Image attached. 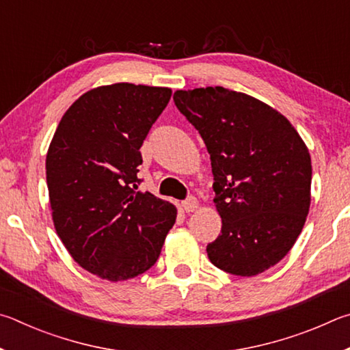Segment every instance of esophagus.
<instances>
[{"mask_svg":"<svg viewBox=\"0 0 350 350\" xmlns=\"http://www.w3.org/2000/svg\"><path fill=\"white\" fill-rule=\"evenodd\" d=\"M181 206H183V209H185L186 212H193L198 207V201H197V198H195V197H189L187 200L183 201Z\"/></svg>","mask_w":350,"mask_h":350,"instance_id":"1","label":"esophagus"}]
</instances>
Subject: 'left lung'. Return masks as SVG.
Returning a JSON list of instances; mask_svg holds the SVG:
<instances>
[{
    "label": "left lung",
    "instance_id": "1",
    "mask_svg": "<svg viewBox=\"0 0 350 350\" xmlns=\"http://www.w3.org/2000/svg\"><path fill=\"white\" fill-rule=\"evenodd\" d=\"M176 109L211 155L221 234L207 256L221 271L252 277L283 260L310 206V155L287 118L224 88L176 90Z\"/></svg>",
    "mask_w": 350,
    "mask_h": 350
}]
</instances>
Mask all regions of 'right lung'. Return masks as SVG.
Here are the masks:
<instances>
[{
	"mask_svg": "<svg viewBox=\"0 0 350 350\" xmlns=\"http://www.w3.org/2000/svg\"><path fill=\"white\" fill-rule=\"evenodd\" d=\"M172 90L118 83L92 89L61 118L46 158L57 234L72 258L109 281L155 265L174 204L139 192V147Z\"/></svg>",
	"mask_w": 350,
	"mask_h": 350,
	"instance_id": "right-lung-1",
	"label": "right lung"
}]
</instances>
